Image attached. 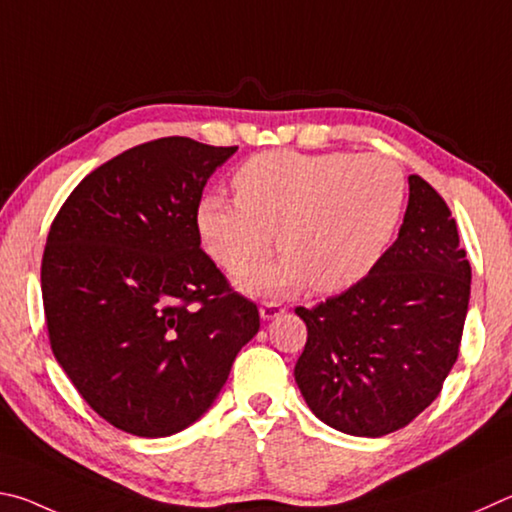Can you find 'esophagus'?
Here are the masks:
<instances>
[{
    "instance_id": "34e87169",
    "label": "esophagus",
    "mask_w": 512,
    "mask_h": 512,
    "mask_svg": "<svg viewBox=\"0 0 512 512\" xmlns=\"http://www.w3.org/2000/svg\"><path fill=\"white\" fill-rule=\"evenodd\" d=\"M283 312H285V308L281 306V303H276V301H265L263 306H261V317H263L265 321L281 317Z\"/></svg>"
}]
</instances>
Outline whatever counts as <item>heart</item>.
Returning a JSON list of instances; mask_svg holds the SVG:
<instances>
[{
    "label": "heart",
    "instance_id": "heart-1",
    "mask_svg": "<svg viewBox=\"0 0 512 512\" xmlns=\"http://www.w3.org/2000/svg\"><path fill=\"white\" fill-rule=\"evenodd\" d=\"M236 197L206 195L197 224L215 261L231 272L261 261L274 231L283 256L249 267V292L288 294L310 281L337 292L369 274L389 247L407 200V177L380 155L267 150L233 175Z\"/></svg>",
    "mask_w": 512,
    "mask_h": 512
}]
</instances>
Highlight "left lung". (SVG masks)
<instances>
[{
	"instance_id": "left-lung-1",
	"label": "left lung",
	"mask_w": 512,
	"mask_h": 512,
	"mask_svg": "<svg viewBox=\"0 0 512 512\" xmlns=\"http://www.w3.org/2000/svg\"><path fill=\"white\" fill-rule=\"evenodd\" d=\"M470 279L450 206L411 175L398 240L373 270L346 292L294 310L308 328L294 380L312 414L371 438L423 414L459 357Z\"/></svg>"
}]
</instances>
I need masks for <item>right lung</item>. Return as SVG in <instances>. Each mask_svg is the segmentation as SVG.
<instances>
[{"label": "right lung", "instance_id": "1", "mask_svg": "<svg viewBox=\"0 0 512 512\" xmlns=\"http://www.w3.org/2000/svg\"><path fill=\"white\" fill-rule=\"evenodd\" d=\"M238 146L164 137L92 170L60 206L42 256L49 344L121 432H182L213 405L261 328L200 247L202 191Z\"/></svg>", "mask_w": 512, "mask_h": 512}]
</instances>
